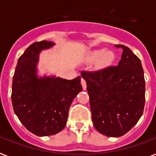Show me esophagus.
<instances>
[{
  "label": "esophagus",
  "mask_w": 156,
  "mask_h": 156,
  "mask_svg": "<svg viewBox=\"0 0 156 156\" xmlns=\"http://www.w3.org/2000/svg\"><path fill=\"white\" fill-rule=\"evenodd\" d=\"M81 83H82V88H83V90H87V82H86V81H85L83 78H82V80H81Z\"/></svg>",
  "instance_id": "obj_1"
}]
</instances>
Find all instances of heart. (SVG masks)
Masks as SVG:
<instances>
[{
    "label": "heart",
    "instance_id": "heart-1",
    "mask_svg": "<svg viewBox=\"0 0 156 156\" xmlns=\"http://www.w3.org/2000/svg\"><path fill=\"white\" fill-rule=\"evenodd\" d=\"M98 59L100 60L98 62L97 67L98 69H104L112 65L115 60V54L111 50L107 51L106 49H94L87 54V60L88 62H94L98 61Z\"/></svg>",
    "mask_w": 156,
    "mask_h": 156
}]
</instances>
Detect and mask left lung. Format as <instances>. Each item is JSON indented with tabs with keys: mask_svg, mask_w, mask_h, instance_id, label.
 I'll use <instances>...</instances> for the list:
<instances>
[{
	"mask_svg": "<svg viewBox=\"0 0 156 156\" xmlns=\"http://www.w3.org/2000/svg\"><path fill=\"white\" fill-rule=\"evenodd\" d=\"M117 66L82 72L87 82L92 122L98 132L120 137L140 120L145 104V80L140 58L123 45Z\"/></svg>",
	"mask_w": 156,
	"mask_h": 156,
	"instance_id": "8db88e82",
	"label": "left lung"
}]
</instances>
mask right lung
Here are the masks:
<instances>
[{"label":"right lung","instance_id":"add662e5","mask_svg":"<svg viewBox=\"0 0 156 156\" xmlns=\"http://www.w3.org/2000/svg\"><path fill=\"white\" fill-rule=\"evenodd\" d=\"M53 41L34 42L18 58L12 78L13 111L28 131L49 136L62 131L73 100L82 90L81 77L67 80L37 74L39 54Z\"/></svg>","mask_w":156,"mask_h":156}]
</instances>
